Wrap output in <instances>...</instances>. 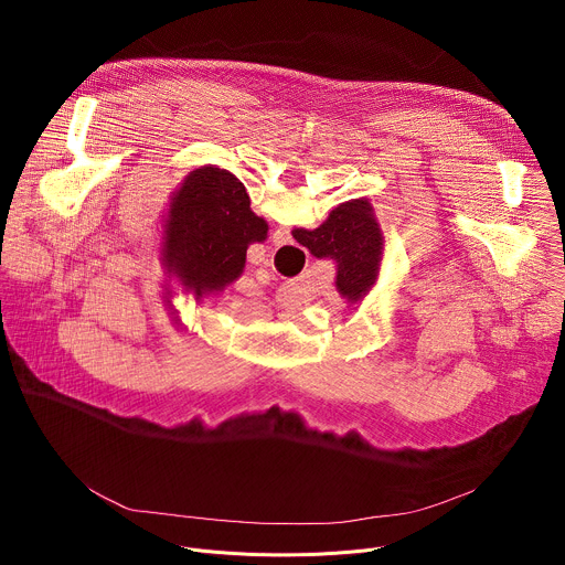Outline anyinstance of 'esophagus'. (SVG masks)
Here are the masks:
<instances>
[{"label": "esophagus", "mask_w": 565, "mask_h": 565, "mask_svg": "<svg viewBox=\"0 0 565 565\" xmlns=\"http://www.w3.org/2000/svg\"><path fill=\"white\" fill-rule=\"evenodd\" d=\"M273 244H275V246H286V244H290V230H288L286 225H279V227L275 230Z\"/></svg>", "instance_id": "1"}]
</instances>
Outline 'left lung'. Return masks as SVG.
Wrapping results in <instances>:
<instances>
[{
    "instance_id": "1",
    "label": "left lung",
    "mask_w": 565,
    "mask_h": 565,
    "mask_svg": "<svg viewBox=\"0 0 565 565\" xmlns=\"http://www.w3.org/2000/svg\"><path fill=\"white\" fill-rule=\"evenodd\" d=\"M266 236L268 223L250 210L244 183L227 170L205 166L190 172L172 196L163 262L201 299L244 273L248 246Z\"/></svg>"
}]
</instances>
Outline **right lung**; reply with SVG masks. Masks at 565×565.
<instances>
[{
	"mask_svg": "<svg viewBox=\"0 0 565 565\" xmlns=\"http://www.w3.org/2000/svg\"><path fill=\"white\" fill-rule=\"evenodd\" d=\"M297 244L317 259L338 264L335 286L349 301H360L375 284L384 250V236L366 199L338 205L315 230H292Z\"/></svg>",
	"mask_w": 565,
	"mask_h": 565,
	"instance_id": "right-lung-1",
	"label": "right lung"
}]
</instances>
